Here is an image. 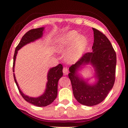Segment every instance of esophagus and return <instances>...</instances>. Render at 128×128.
<instances>
[{
    "label": "esophagus",
    "mask_w": 128,
    "mask_h": 128,
    "mask_svg": "<svg viewBox=\"0 0 128 128\" xmlns=\"http://www.w3.org/2000/svg\"><path fill=\"white\" fill-rule=\"evenodd\" d=\"M63 73H64V74H68V73H69V71H68V69L67 68L64 67V69H63Z\"/></svg>",
    "instance_id": "obj_1"
}]
</instances>
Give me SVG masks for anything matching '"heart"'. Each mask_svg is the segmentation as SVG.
<instances>
[{
  "label": "heart",
  "mask_w": 128,
  "mask_h": 128,
  "mask_svg": "<svg viewBox=\"0 0 128 128\" xmlns=\"http://www.w3.org/2000/svg\"><path fill=\"white\" fill-rule=\"evenodd\" d=\"M88 45L86 36L79 35L78 31H71L56 41V50L62 52L68 49L64 54V59L69 64H75L83 56Z\"/></svg>",
  "instance_id": "b5f03b06"
}]
</instances>
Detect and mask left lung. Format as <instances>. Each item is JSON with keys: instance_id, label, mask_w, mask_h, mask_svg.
I'll list each match as a JSON object with an SVG mask.
<instances>
[{"instance_id": "1", "label": "left lung", "mask_w": 128, "mask_h": 128, "mask_svg": "<svg viewBox=\"0 0 128 128\" xmlns=\"http://www.w3.org/2000/svg\"><path fill=\"white\" fill-rule=\"evenodd\" d=\"M94 43L92 52H87L76 64L69 68L68 74L71 81L73 95L80 104L93 106L106 98L112 88L115 78L116 55L107 37L98 30L92 28ZM90 64L94 69L96 82L89 83L80 76L78 72Z\"/></svg>"}]
</instances>
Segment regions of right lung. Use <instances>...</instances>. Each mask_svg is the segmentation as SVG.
<instances>
[{
	"label": "right lung",
	"mask_w": 128,
	"mask_h": 128,
	"mask_svg": "<svg viewBox=\"0 0 128 128\" xmlns=\"http://www.w3.org/2000/svg\"><path fill=\"white\" fill-rule=\"evenodd\" d=\"M44 27L32 29L24 35L15 50L14 55L13 57V72H14L15 62L18 50L24 45L41 38L43 36V31H44ZM62 69V65L61 64H59L58 66L50 68L49 70L48 74H47V83L45 92L41 96L37 97H29L22 92L17 82L14 73H13L14 79L15 83L16 84L19 92L26 101L37 106H45L51 104L57 97L58 83L59 80L63 76Z\"/></svg>",
	"instance_id": "add662e5"
}]
</instances>
